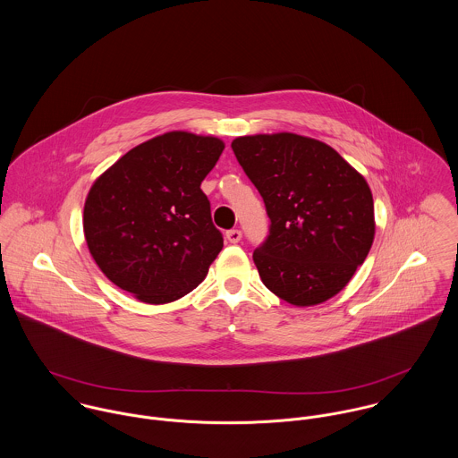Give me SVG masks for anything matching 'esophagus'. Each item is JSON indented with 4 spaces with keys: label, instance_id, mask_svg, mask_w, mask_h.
Instances as JSON below:
<instances>
[{
    "label": "esophagus",
    "instance_id": "1",
    "mask_svg": "<svg viewBox=\"0 0 458 458\" xmlns=\"http://www.w3.org/2000/svg\"><path fill=\"white\" fill-rule=\"evenodd\" d=\"M225 238L229 243H238L242 240V231L240 229H231L225 233Z\"/></svg>",
    "mask_w": 458,
    "mask_h": 458
}]
</instances>
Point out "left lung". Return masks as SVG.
<instances>
[{"mask_svg":"<svg viewBox=\"0 0 458 458\" xmlns=\"http://www.w3.org/2000/svg\"><path fill=\"white\" fill-rule=\"evenodd\" d=\"M231 148L271 222L254 250L262 284L296 307L338 294L376 234L365 178L331 146L291 131L236 137Z\"/></svg>","mask_w":458,"mask_h":458,"instance_id":"1","label":"left lung"}]
</instances>
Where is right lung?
I'll return each mask as SVG.
<instances>
[{
  "instance_id": "obj_1",
  "label": "right lung",
  "mask_w": 458,
  "mask_h": 458,
  "mask_svg": "<svg viewBox=\"0 0 458 458\" xmlns=\"http://www.w3.org/2000/svg\"><path fill=\"white\" fill-rule=\"evenodd\" d=\"M224 148L218 137L167 131L95 180L84 202V238L113 284L162 305L204 280L224 238L200 183Z\"/></svg>"
}]
</instances>
